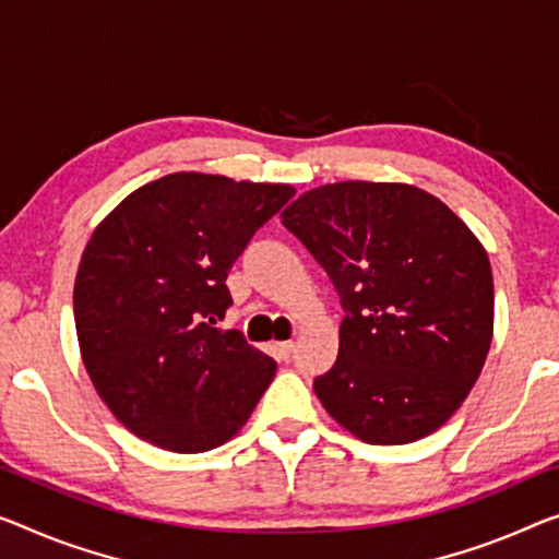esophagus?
<instances>
[{
  "instance_id": "obj_1",
  "label": "esophagus",
  "mask_w": 559,
  "mask_h": 559,
  "mask_svg": "<svg viewBox=\"0 0 559 559\" xmlns=\"http://www.w3.org/2000/svg\"><path fill=\"white\" fill-rule=\"evenodd\" d=\"M292 352H295V342H280L277 345V355L285 359V362L292 357Z\"/></svg>"
}]
</instances>
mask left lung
Wrapping results in <instances>:
<instances>
[{"instance_id": "1", "label": "left lung", "mask_w": 559, "mask_h": 559, "mask_svg": "<svg viewBox=\"0 0 559 559\" xmlns=\"http://www.w3.org/2000/svg\"><path fill=\"white\" fill-rule=\"evenodd\" d=\"M322 264L345 320L314 380L322 407L369 444L432 435L477 382L492 342L485 247L435 194L397 182H334L282 212Z\"/></svg>"}]
</instances>
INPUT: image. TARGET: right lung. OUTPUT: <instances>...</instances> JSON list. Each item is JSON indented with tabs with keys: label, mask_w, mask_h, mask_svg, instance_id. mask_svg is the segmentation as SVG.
Listing matches in <instances>:
<instances>
[{
	"label": "right lung",
	"mask_w": 559,
	"mask_h": 559,
	"mask_svg": "<svg viewBox=\"0 0 559 559\" xmlns=\"http://www.w3.org/2000/svg\"><path fill=\"white\" fill-rule=\"evenodd\" d=\"M289 185L175 171L134 190L84 247L74 324L94 390L119 423L169 452H207L250 419L277 362L214 328L227 272Z\"/></svg>",
	"instance_id": "add662e5"
}]
</instances>
